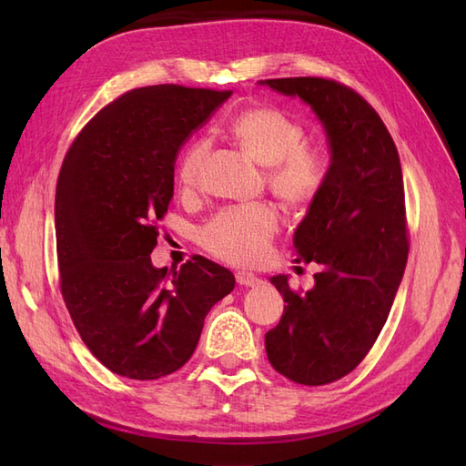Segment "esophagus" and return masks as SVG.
<instances>
[{"mask_svg": "<svg viewBox=\"0 0 466 466\" xmlns=\"http://www.w3.org/2000/svg\"><path fill=\"white\" fill-rule=\"evenodd\" d=\"M237 284L238 286H245V288H255V286H260L262 279L255 274H248V272H238L237 274Z\"/></svg>", "mask_w": 466, "mask_h": 466, "instance_id": "obj_1", "label": "esophagus"}]
</instances>
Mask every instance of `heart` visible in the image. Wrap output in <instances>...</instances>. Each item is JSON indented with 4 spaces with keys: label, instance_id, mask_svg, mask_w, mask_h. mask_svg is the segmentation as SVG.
Wrapping results in <instances>:
<instances>
[{
    "label": "heart",
    "instance_id": "heart-1",
    "mask_svg": "<svg viewBox=\"0 0 466 466\" xmlns=\"http://www.w3.org/2000/svg\"><path fill=\"white\" fill-rule=\"evenodd\" d=\"M229 134L252 159L266 167V182L278 200L289 208H307L317 200L324 180V155L305 144L303 124L272 106H255L237 115ZM206 139L182 151L177 178L182 192L200 185V171L208 155ZM279 229V216L270 204H248L225 208L211 218L200 231V243L223 262L250 266L260 262Z\"/></svg>",
    "mask_w": 466,
    "mask_h": 466
}]
</instances>
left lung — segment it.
Instances as JSON below:
<instances>
[{"mask_svg": "<svg viewBox=\"0 0 466 466\" xmlns=\"http://www.w3.org/2000/svg\"><path fill=\"white\" fill-rule=\"evenodd\" d=\"M262 86L311 105L332 161L317 200L293 235L298 262H317L315 288L284 295V315L264 344L272 368L319 387L354 371L385 327L408 260L402 168L375 108L351 87L324 77L264 79Z\"/></svg>", "mask_w": 466, "mask_h": 466, "instance_id": "left-lung-1", "label": "left lung"}]
</instances>
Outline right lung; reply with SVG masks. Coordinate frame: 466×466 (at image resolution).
Instances as JSON below:
<instances>
[{"instance_id":"right-lung-1","label":"right lung","mask_w":466,"mask_h":466,"mask_svg":"<svg viewBox=\"0 0 466 466\" xmlns=\"http://www.w3.org/2000/svg\"><path fill=\"white\" fill-rule=\"evenodd\" d=\"M233 91L151 86L120 95L86 124L56 185L60 291L81 340L112 373L171 375L235 276L196 255L155 268L159 221L185 139Z\"/></svg>"}]
</instances>
